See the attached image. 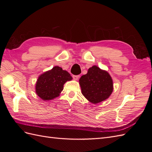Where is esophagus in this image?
Listing matches in <instances>:
<instances>
[{"label":"esophagus","mask_w":152,"mask_h":152,"mask_svg":"<svg viewBox=\"0 0 152 152\" xmlns=\"http://www.w3.org/2000/svg\"><path fill=\"white\" fill-rule=\"evenodd\" d=\"M79 77H80V75H73V79L75 80L79 79Z\"/></svg>","instance_id":"esophagus-1"}]
</instances>
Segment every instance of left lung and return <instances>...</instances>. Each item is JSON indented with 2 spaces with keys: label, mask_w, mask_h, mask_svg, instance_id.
Instances as JSON below:
<instances>
[{
  "label": "left lung",
  "mask_w": 152,
  "mask_h": 152,
  "mask_svg": "<svg viewBox=\"0 0 152 152\" xmlns=\"http://www.w3.org/2000/svg\"><path fill=\"white\" fill-rule=\"evenodd\" d=\"M79 84L82 94L93 104L108 98L113 90L111 76L107 71L95 65L89 68L87 74L80 78Z\"/></svg>",
  "instance_id": "8db88e82"
}]
</instances>
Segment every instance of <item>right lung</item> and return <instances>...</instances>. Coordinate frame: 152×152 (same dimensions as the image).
I'll use <instances>...</instances> for the list:
<instances>
[{
    "label": "right lung",
    "mask_w": 152,
    "mask_h": 152,
    "mask_svg": "<svg viewBox=\"0 0 152 152\" xmlns=\"http://www.w3.org/2000/svg\"><path fill=\"white\" fill-rule=\"evenodd\" d=\"M72 79L67 71L59 66H54L39 77L35 84V92L44 101L53 99L59 96L65 82Z\"/></svg>",
    "instance_id": "add662e5"
}]
</instances>
